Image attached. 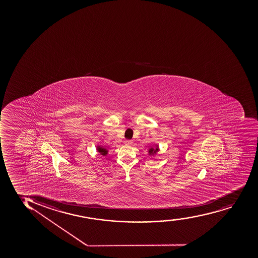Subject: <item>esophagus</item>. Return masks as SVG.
Masks as SVG:
<instances>
[{
	"mask_svg": "<svg viewBox=\"0 0 258 258\" xmlns=\"http://www.w3.org/2000/svg\"><path fill=\"white\" fill-rule=\"evenodd\" d=\"M124 144H125V145H132V144H133V141H132V140H125V141H124Z\"/></svg>",
	"mask_w": 258,
	"mask_h": 258,
	"instance_id": "obj_1",
	"label": "esophagus"
}]
</instances>
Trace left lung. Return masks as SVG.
<instances>
[{
  "instance_id": "obj_1",
  "label": "left lung",
  "mask_w": 258,
  "mask_h": 258,
  "mask_svg": "<svg viewBox=\"0 0 258 258\" xmlns=\"http://www.w3.org/2000/svg\"><path fill=\"white\" fill-rule=\"evenodd\" d=\"M157 151H158V146L156 145V148L149 149V155H155L157 153Z\"/></svg>"
}]
</instances>
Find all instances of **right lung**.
Masks as SVG:
<instances>
[{"label":"right lung","instance_id":"add662e5","mask_svg":"<svg viewBox=\"0 0 258 258\" xmlns=\"http://www.w3.org/2000/svg\"><path fill=\"white\" fill-rule=\"evenodd\" d=\"M96 150H97L98 152H99V153H100L101 156H106V155L107 154V152H108L107 149L104 148V147H102V146H100V145L97 146Z\"/></svg>","mask_w":258,"mask_h":258}]
</instances>
